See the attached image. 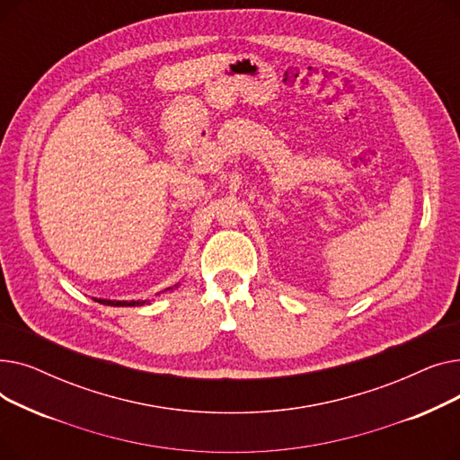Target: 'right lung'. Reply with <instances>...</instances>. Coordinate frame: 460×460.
Returning a JSON list of instances; mask_svg holds the SVG:
<instances>
[{
    "label": "right lung",
    "mask_w": 460,
    "mask_h": 460,
    "mask_svg": "<svg viewBox=\"0 0 460 460\" xmlns=\"http://www.w3.org/2000/svg\"><path fill=\"white\" fill-rule=\"evenodd\" d=\"M177 287H179V283L173 287H167V288H164V293L173 291V288H177ZM93 300L102 304V305H113V307H136V305L151 304V300H106V298H93Z\"/></svg>",
    "instance_id": "right-lung-1"
}]
</instances>
